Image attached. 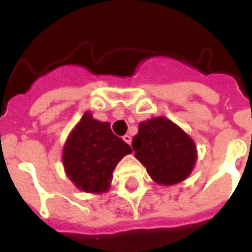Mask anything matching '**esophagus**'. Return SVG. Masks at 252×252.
Here are the masks:
<instances>
[{
    "instance_id": "esophagus-1",
    "label": "esophagus",
    "mask_w": 252,
    "mask_h": 252,
    "mask_svg": "<svg viewBox=\"0 0 252 252\" xmlns=\"http://www.w3.org/2000/svg\"><path fill=\"white\" fill-rule=\"evenodd\" d=\"M124 140H125V141H126V142H127L128 145H131V136H130V135H125Z\"/></svg>"
}]
</instances>
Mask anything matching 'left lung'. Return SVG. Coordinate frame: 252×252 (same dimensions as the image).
<instances>
[{"mask_svg":"<svg viewBox=\"0 0 252 252\" xmlns=\"http://www.w3.org/2000/svg\"><path fill=\"white\" fill-rule=\"evenodd\" d=\"M132 149L151 179L164 186L187 179L197 160L194 141L165 117L140 122L139 132L132 139Z\"/></svg>","mask_w":252,"mask_h":252,"instance_id":"obj_1","label":"left lung"}]
</instances>
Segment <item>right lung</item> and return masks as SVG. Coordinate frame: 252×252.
<instances>
[{
	"instance_id": "right-lung-1",
	"label": "right lung",
	"mask_w": 252,
	"mask_h": 252,
	"mask_svg": "<svg viewBox=\"0 0 252 252\" xmlns=\"http://www.w3.org/2000/svg\"><path fill=\"white\" fill-rule=\"evenodd\" d=\"M132 153L108 122H101L86 112L69 133L63 149V165L68 178L87 193L110 189L112 173L120 160Z\"/></svg>"
}]
</instances>
